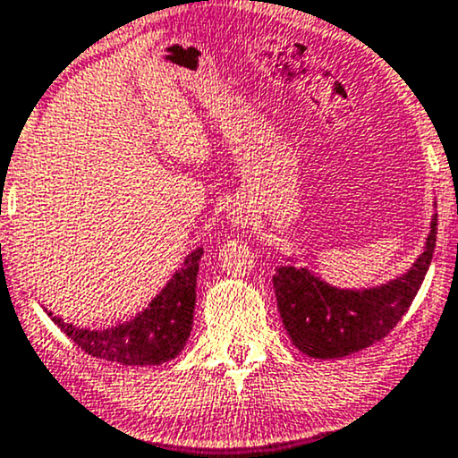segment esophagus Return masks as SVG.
<instances>
[{"instance_id": "esophagus-1", "label": "esophagus", "mask_w": 458, "mask_h": 458, "mask_svg": "<svg viewBox=\"0 0 458 458\" xmlns=\"http://www.w3.org/2000/svg\"><path fill=\"white\" fill-rule=\"evenodd\" d=\"M246 220H249V216H246V212H231V223L233 225H246Z\"/></svg>"}]
</instances>
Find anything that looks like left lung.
Wrapping results in <instances>:
<instances>
[{
  "label": "left lung",
  "instance_id": "1",
  "mask_svg": "<svg viewBox=\"0 0 458 458\" xmlns=\"http://www.w3.org/2000/svg\"><path fill=\"white\" fill-rule=\"evenodd\" d=\"M437 214L424 253L398 279L369 290H337L307 268L281 266L275 284L276 307L298 351L316 359H337L381 342L418 294L435 253Z\"/></svg>",
  "mask_w": 458,
  "mask_h": 458
}]
</instances>
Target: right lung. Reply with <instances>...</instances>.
<instances>
[{
  "instance_id": "right-lung-1",
  "label": "right lung",
  "mask_w": 458,
  "mask_h": 458,
  "mask_svg": "<svg viewBox=\"0 0 458 458\" xmlns=\"http://www.w3.org/2000/svg\"><path fill=\"white\" fill-rule=\"evenodd\" d=\"M201 257L203 249L192 250L166 287L153 298L151 305L127 325L90 331V328H77L55 316L51 320L90 357L106 359L121 366H157L168 361L182 352L192 331Z\"/></svg>"
}]
</instances>
